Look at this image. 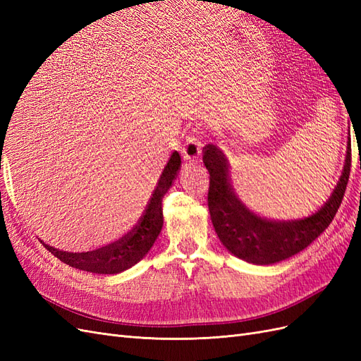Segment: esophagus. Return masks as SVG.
I'll return each instance as SVG.
<instances>
[{
  "mask_svg": "<svg viewBox=\"0 0 361 361\" xmlns=\"http://www.w3.org/2000/svg\"><path fill=\"white\" fill-rule=\"evenodd\" d=\"M180 152L183 155V159H187L190 162H197L202 155V143L195 137H188Z\"/></svg>",
  "mask_w": 361,
  "mask_h": 361,
  "instance_id": "1",
  "label": "esophagus"
}]
</instances>
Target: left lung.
I'll return each instance as SVG.
<instances>
[{
  "label": "left lung",
  "instance_id": "obj_1",
  "mask_svg": "<svg viewBox=\"0 0 361 361\" xmlns=\"http://www.w3.org/2000/svg\"><path fill=\"white\" fill-rule=\"evenodd\" d=\"M203 162L211 176L207 206L221 244L248 264L272 265L309 247L333 221L351 171V135H348L343 170L330 199L314 214L298 220H271L251 211L236 194L228 161L218 146H204Z\"/></svg>",
  "mask_w": 361,
  "mask_h": 361
}]
</instances>
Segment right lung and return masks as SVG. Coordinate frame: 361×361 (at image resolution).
I'll return each mask as SVG.
<instances>
[{
    "mask_svg": "<svg viewBox=\"0 0 361 361\" xmlns=\"http://www.w3.org/2000/svg\"><path fill=\"white\" fill-rule=\"evenodd\" d=\"M180 164V157L174 150L167 166L162 170L157 188L154 194H152L145 214L141 215L133 231L120 238L118 241L96 248L93 251H87V253H69V251L57 250L42 241L43 245L66 265L81 271L93 272V274L113 276L133 268L149 253V250L155 244L158 235L161 233L164 223L162 199L171 188L173 180L178 178Z\"/></svg>",
    "mask_w": 361,
    "mask_h": 361,
    "instance_id": "add662e5",
    "label": "right lung"
}]
</instances>
